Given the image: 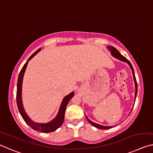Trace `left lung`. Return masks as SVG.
<instances>
[{"label": "left lung", "mask_w": 153, "mask_h": 153, "mask_svg": "<svg viewBox=\"0 0 153 153\" xmlns=\"http://www.w3.org/2000/svg\"><path fill=\"white\" fill-rule=\"evenodd\" d=\"M107 48L108 49V50L111 52V56H112L116 58V59H117L118 60H121V61L126 62V63H127L128 65H129L131 69V71H132V74H133V80H134V83H135V100H134V103H135V99H136V96H137V82H136V79H135V74H134V70H133V68L132 67L131 64L130 63V62L129 61V60H128L127 59H126L125 57L123 56L120 53L118 52V51L116 50L115 48H114L113 46L108 45V46H107ZM85 116H86V117L87 120H88V122L91 123V124L93 125V127H96V128H98V129H110V128H111V127H114V126H104V125H101L97 124V123H94V122H93V121H91V120H90L89 118L87 117L86 114H85Z\"/></svg>", "instance_id": "obj_1"}]
</instances>
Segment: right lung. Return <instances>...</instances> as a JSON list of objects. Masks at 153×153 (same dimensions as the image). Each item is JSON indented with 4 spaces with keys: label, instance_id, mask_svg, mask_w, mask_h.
<instances>
[{
    "label": "right lung",
    "instance_id": "1",
    "mask_svg": "<svg viewBox=\"0 0 153 153\" xmlns=\"http://www.w3.org/2000/svg\"><path fill=\"white\" fill-rule=\"evenodd\" d=\"M41 50V48L37 50L35 53L30 56V58L28 59L27 61L22 67V69L20 72L18 76V83H17V94H16V101H17V105H18L19 111H20L22 117L23 118L24 121L26 123V124L30 126L32 129H35V131H39L43 133H50L56 130L58 128H59L60 126L62 125L64 122L65 118V110H66L67 105L71 99L74 96V92L72 91L71 93L67 94L62 99L61 104H60L59 112L57 115L55 116L54 119H52L51 121L45 123H36L30 119V118L28 116L27 114L25 111V110L24 108V105L22 103V82L23 77L24 76V73H25L26 67L28 63V61L31 60L37 53Z\"/></svg>",
    "mask_w": 153,
    "mask_h": 153
}]
</instances>
